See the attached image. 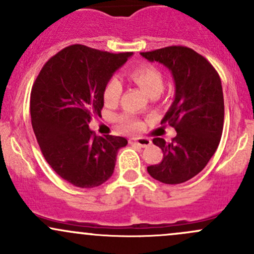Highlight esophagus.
<instances>
[{
    "label": "esophagus",
    "mask_w": 254,
    "mask_h": 254,
    "mask_svg": "<svg viewBox=\"0 0 254 254\" xmlns=\"http://www.w3.org/2000/svg\"><path fill=\"white\" fill-rule=\"evenodd\" d=\"M129 144H132V145H138V146H140V148H146V146L151 145V140L148 138L129 139Z\"/></svg>",
    "instance_id": "esophagus-1"
}]
</instances>
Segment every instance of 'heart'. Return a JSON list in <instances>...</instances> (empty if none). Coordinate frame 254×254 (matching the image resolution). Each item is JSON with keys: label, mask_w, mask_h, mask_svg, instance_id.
I'll list each match as a JSON object with an SVG mask.
<instances>
[{"label": "heart", "mask_w": 254, "mask_h": 254, "mask_svg": "<svg viewBox=\"0 0 254 254\" xmlns=\"http://www.w3.org/2000/svg\"><path fill=\"white\" fill-rule=\"evenodd\" d=\"M129 77L148 93L150 97L160 94L163 89V76L157 67L150 64H143L134 67L129 73ZM122 95V83L119 78L113 77L109 80L104 88V102L108 106L119 104ZM119 124L124 129L138 130L140 129L141 122L135 117L124 115L119 117Z\"/></svg>", "instance_id": "heart-1"}]
</instances>
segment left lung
I'll list each match as a JSON object with an SVG mask.
<instances>
[{
	"instance_id": "obj_1",
	"label": "left lung",
	"mask_w": 254,
	"mask_h": 254,
	"mask_svg": "<svg viewBox=\"0 0 254 254\" xmlns=\"http://www.w3.org/2000/svg\"><path fill=\"white\" fill-rule=\"evenodd\" d=\"M146 61L165 65L173 76L174 100L161 120L177 130L171 143L154 138L163 159L148 167L154 179L181 184L206 167L222 138L224 97L222 81L206 58L191 48L171 46L140 53Z\"/></svg>"
}]
</instances>
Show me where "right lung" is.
<instances>
[{
  "label": "right lung",
  "mask_w": 254,
  "mask_h": 254,
  "mask_svg": "<svg viewBox=\"0 0 254 254\" xmlns=\"http://www.w3.org/2000/svg\"><path fill=\"white\" fill-rule=\"evenodd\" d=\"M133 53H109L72 45L43 65L30 97L31 124L46 161L78 188H95L113 176L127 139L89 129L104 106V88Z\"/></svg>",
  "instance_id": "1"
}]
</instances>
